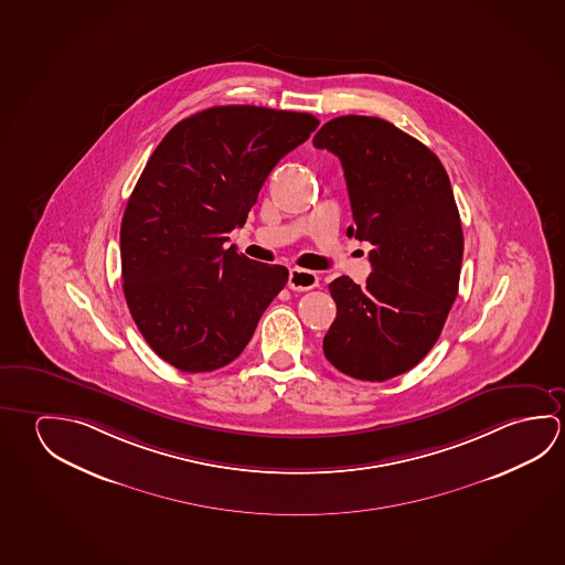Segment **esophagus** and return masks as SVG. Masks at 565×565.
<instances>
[{
    "label": "esophagus",
    "mask_w": 565,
    "mask_h": 565,
    "mask_svg": "<svg viewBox=\"0 0 565 565\" xmlns=\"http://www.w3.org/2000/svg\"><path fill=\"white\" fill-rule=\"evenodd\" d=\"M287 286L294 291H309V289L319 286V276L315 271H309V269H289Z\"/></svg>",
    "instance_id": "esophagus-1"
}]
</instances>
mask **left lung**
Masks as SVG:
<instances>
[{
    "label": "left lung",
    "mask_w": 565,
    "mask_h": 565,
    "mask_svg": "<svg viewBox=\"0 0 565 565\" xmlns=\"http://www.w3.org/2000/svg\"><path fill=\"white\" fill-rule=\"evenodd\" d=\"M315 148L341 159L354 226L371 242L366 286L329 284L337 317L327 361L352 379L384 382L414 369L439 339L462 262V228L441 161L422 141L372 116H339Z\"/></svg>",
    "instance_id": "8db88e82"
}]
</instances>
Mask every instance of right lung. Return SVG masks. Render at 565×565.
Returning <instances> with one entry per match:
<instances>
[{
	"label": "right lung",
	"instance_id": "1",
	"mask_svg": "<svg viewBox=\"0 0 565 565\" xmlns=\"http://www.w3.org/2000/svg\"><path fill=\"white\" fill-rule=\"evenodd\" d=\"M319 120L306 111L214 106L151 153L121 218L124 296L159 359L183 372L231 364L287 284V268L226 248L271 169Z\"/></svg>",
	"mask_w": 565,
	"mask_h": 565
}]
</instances>
